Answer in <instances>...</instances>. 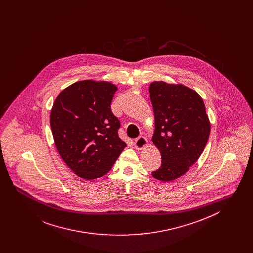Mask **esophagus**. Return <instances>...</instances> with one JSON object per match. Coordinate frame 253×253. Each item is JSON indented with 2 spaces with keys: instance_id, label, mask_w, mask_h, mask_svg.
Wrapping results in <instances>:
<instances>
[{
  "instance_id": "obj_1",
  "label": "esophagus",
  "mask_w": 253,
  "mask_h": 253,
  "mask_svg": "<svg viewBox=\"0 0 253 253\" xmlns=\"http://www.w3.org/2000/svg\"><path fill=\"white\" fill-rule=\"evenodd\" d=\"M147 143H148V141H147V139H146V137H144V136H139V137L136 138L135 141H134L135 148L138 149V150L144 149L145 147L147 146Z\"/></svg>"
}]
</instances>
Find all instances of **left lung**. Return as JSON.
I'll list each match as a JSON object with an SVG mask.
<instances>
[{
	"label": "left lung",
	"instance_id": "obj_1",
	"mask_svg": "<svg viewBox=\"0 0 253 253\" xmlns=\"http://www.w3.org/2000/svg\"><path fill=\"white\" fill-rule=\"evenodd\" d=\"M149 93L156 128L152 140L161 154V166L152 175L157 180H174L203 153L211 123L202 97L189 87L154 82Z\"/></svg>",
	"mask_w": 253,
	"mask_h": 253
}]
</instances>
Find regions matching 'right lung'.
Segmentation results:
<instances>
[{
  "mask_svg": "<svg viewBox=\"0 0 253 253\" xmlns=\"http://www.w3.org/2000/svg\"><path fill=\"white\" fill-rule=\"evenodd\" d=\"M118 87L107 82L82 81L57 96L50 114L56 148L80 177L103 176L126 147L119 136L121 122L111 110Z\"/></svg>",
  "mask_w": 253,
  "mask_h": 253,
  "instance_id": "1",
  "label": "right lung"
}]
</instances>
